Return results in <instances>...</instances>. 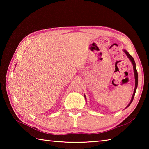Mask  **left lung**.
I'll use <instances>...</instances> for the list:
<instances>
[{"label":"left lung","mask_w":149,"mask_h":149,"mask_svg":"<svg viewBox=\"0 0 149 149\" xmlns=\"http://www.w3.org/2000/svg\"><path fill=\"white\" fill-rule=\"evenodd\" d=\"M123 51L125 53V54L127 55V56L128 57V58L129 59V60H130V61H131L132 65H133V70H134V79H135V88H134V92H133V94H132V98H131V100L130 101V102H129V104L125 107V108H127V107H128L129 106H130V104L132 102V100H133L134 95H135V93H136V90L137 87H138V72H137V70H136V63H135V61H134L133 58H132V57L130 54H129V53L126 50L123 49ZM84 98H85V99H86V96H85V95H84Z\"/></svg>","instance_id":"left-lung-1"}]
</instances>
